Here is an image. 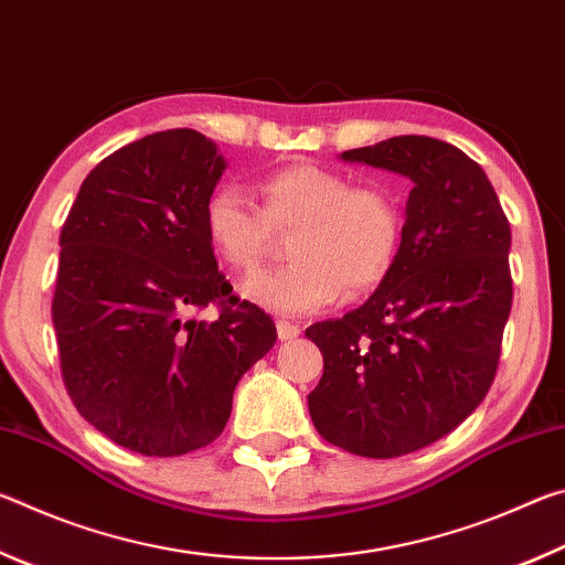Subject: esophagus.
<instances>
[{
    "label": "esophagus",
    "instance_id": "obj_1",
    "mask_svg": "<svg viewBox=\"0 0 565 565\" xmlns=\"http://www.w3.org/2000/svg\"><path fill=\"white\" fill-rule=\"evenodd\" d=\"M276 331H279V339L281 341H289V339H296L301 333L299 323H291V321H279L276 323Z\"/></svg>",
    "mask_w": 565,
    "mask_h": 565
}]
</instances>
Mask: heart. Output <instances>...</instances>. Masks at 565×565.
Here are the masks:
<instances>
[{
	"instance_id": "heart-1",
	"label": "heart",
	"mask_w": 565,
	"mask_h": 565,
	"mask_svg": "<svg viewBox=\"0 0 565 565\" xmlns=\"http://www.w3.org/2000/svg\"><path fill=\"white\" fill-rule=\"evenodd\" d=\"M259 206L234 184L218 186L204 206V228L228 269L252 274L269 256L276 234H291V264L252 276L244 296L281 317L327 309L374 291L394 269L404 212L386 184L353 179L319 164H291L266 174Z\"/></svg>"
}]
</instances>
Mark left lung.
Here are the masks:
<instances>
[{
	"mask_svg": "<svg viewBox=\"0 0 565 565\" xmlns=\"http://www.w3.org/2000/svg\"><path fill=\"white\" fill-rule=\"evenodd\" d=\"M414 181L401 246L371 299L306 329L323 353L309 394L321 438L366 458L438 441L481 404L511 313V226L486 171L434 137L343 151Z\"/></svg>",
	"mask_w": 565,
	"mask_h": 565,
	"instance_id": "obj_1",
	"label": "left lung"
}]
</instances>
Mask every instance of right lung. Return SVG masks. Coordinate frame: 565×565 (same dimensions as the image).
Wrapping results in <instances>:
<instances>
[{
    "label": "right lung",
    "mask_w": 565,
    "mask_h": 565,
    "mask_svg": "<svg viewBox=\"0 0 565 565\" xmlns=\"http://www.w3.org/2000/svg\"><path fill=\"white\" fill-rule=\"evenodd\" d=\"M224 169L204 134H149L89 171L62 226L52 321L66 394L129 451L212 444L238 379L276 343L271 317L232 294L206 236ZM209 302L220 317L199 322Z\"/></svg>",
    "instance_id": "obj_1"
}]
</instances>
